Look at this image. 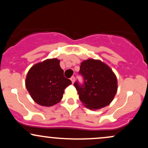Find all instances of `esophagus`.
Segmentation results:
<instances>
[{"label":"esophagus","instance_id":"obj_1","mask_svg":"<svg viewBox=\"0 0 148 148\" xmlns=\"http://www.w3.org/2000/svg\"><path fill=\"white\" fill-rule=\"evenodd\" d=\"M70 80H71V81H72V84H74V81H75V78H74V76H72V77L70 78Z\"/></svg>","mask_w":148,"mask_h":148}]
</instances>
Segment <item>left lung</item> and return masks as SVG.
<instances>
[{"label":"left lung","mask_w":148,"mask_h":148,"mask_svg":"<svg viewBox=\"0 0 148 148\" xmlns=\"http://www.w3.org/2000/svg\"><path fill=\"white\" fill-rule=\"evenodd\" d=\"M84 84L74 83L79 99L86 108L97 110L109 105L117 92L118 80L112 69L99 60L88 59L80 66Z\"/></svg>","instance_id":"1"}]
</instances>
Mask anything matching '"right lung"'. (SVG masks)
<instances>
[{"label": "right lung", "instance_id": "1", "mask_svg": "<svg viewBox=\"0 0 148 148\" xmlns=\"http://www.w3.org/2000/svg\"><path fill=\"white\" fill-rule=\"evenodd\" d=\"M72 81L64 76L57 58L47 59L34 64L28 71L25 87L32 99L43 106H51L60 102L64 90Z\"/></svg>", "mask_w": 148, "mask_h": 148}]
</instances>
